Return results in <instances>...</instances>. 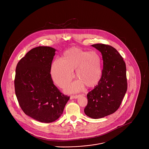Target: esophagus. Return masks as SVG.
<instances>
[{"mask_svg": "<svg viewBox=\"0 0 149 149\" xmlns=\"http://www.w3.org/2000/svg\"><path fill=\"white\" fill-rule=\"evenodd\" d=\"M80 96V95H72L70 96V99H77Z\"/></svg>", "mask_w": 149, "mask_h": 149, "instance_id": "esophagus-1", "label": "esophagus"}]
</instances>
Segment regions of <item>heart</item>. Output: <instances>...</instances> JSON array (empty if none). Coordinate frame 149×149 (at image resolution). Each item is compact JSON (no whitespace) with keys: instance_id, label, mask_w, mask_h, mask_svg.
Returning a JSON list of instances; mask_svg holds the SVG:
<instances>
[{"instance_id":"obj_1","label":"heart","mask_w":149,"mask_h":149,"mask_svg":"<svg viewBox=\"0 0 149 149\" xmlns=\"http://www.w3.org/2000/svg\"><path fill=\"white\" fill-rule=\"evenodd\" d=\"M77 81L69 88L70 91H77L85 85L92 88L96 85L102 74V59L95 51L88 52L73 47L66 50L61 60H56L52 64L50 74L54 82L60 88L68 85L74 77Z\"/></svg>"}]
</instances>
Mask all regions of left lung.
<instances>
[{"mask_svg": "<svg viewBox=\"0 0 149 149\" xmlns=\"http://www.w3.org/2000/svg\"><path fill=\"white\" fill-rule=\"evenodd\" d=\"M102 55L103 69L100 81L87 94L86 115L99 119L114 113L120 106L127 89L126 66L123 57L112 46L92 45Z\"/></svg>", "mask_w": 149, "mask_h": 149, "instance_id": "left-lung-1", "label": "left lung"}]
</instances>
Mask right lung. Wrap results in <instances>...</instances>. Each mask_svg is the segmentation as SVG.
<instances>
[{
  "mask_svg": "<svg viewBox=\"0 0 149 149\" xmlns=\"http://www.w3.org/2000/svg\"><path fill=\"white\" fill-rule=\"evenodd\" d=\"M56 49L49 46L32 49L18 62L15 92L24 113L43 123H50L63 114L70 97L53 84L50 69Z\"/></svg>",
  "mask_w": 149,
  "mask_h": 149,
  "instance_id": "obj_1",
  "label": "right lung"
}]
</instances>
